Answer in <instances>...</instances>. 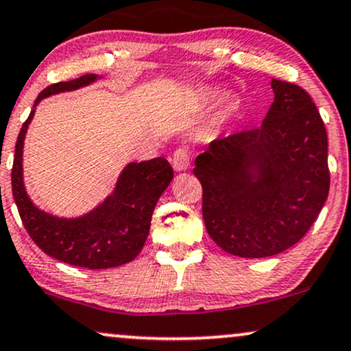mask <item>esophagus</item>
<instances>
[{
  "instance_id": "1",
  "label": "esophagus",
  "mask_w": 351,
  "mask_h": 351,
  "mask_svg": "<svg viewBox=\"0 0 351 351\" xmlns=\"http://www.w3.org/2000/svg\"><path fill=\"white\" fill-rule=\"evenodd\" d=\"M189 160H191V154L186 147H180L173 152L171 157V165L176 171H183L189 167Z\"/></svg>"
}]
</instances>
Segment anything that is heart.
<instances>
[{
    "label": "heart",
    "mask_w": 351,
    "mask_h": 351,
    "mask_svg": "<svg viewBox=\"0 0 351 351\" xmlns=\"http://www.w3.org/2000/svg\"><path fill=\"white\" fill-rule=\"evenodd\" d=\"M214 97H215V92L214 90L204 92V94H202V99L204 100H210V99H214Z\"/></svg>",
    "instance_id": "heart-1"
}]
</instances>
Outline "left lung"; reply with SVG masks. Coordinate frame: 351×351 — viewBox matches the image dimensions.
I'll return each mask as SVG.
<instances>
[{"mask_svg": "<svg viewBox=\"0 0 351 351\" xmlns=\"http://www.w3.org/2000/svg\"><path fill=\"white\" fill-rule=\"evenodd\" d=\"M263 124L212 141L196 158L207 233L239 257H269L308 233L330 186L327 131L311 95L272 79Z\"/></svg>", "mask_w": 351, "mask_h": 351, "instance_id": "8db88e82", "label": "left lung"}]
</instances>
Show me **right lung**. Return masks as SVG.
<instances>
[{"mask_svg": "<svg viewBox=\"0 0 351 351\" xmlns=\"http://www.w3.org/2000/svg\"><path fill=\"white\" fill-rule=\"evenodd\" d=\"M95 79V74H84L73 81L51 84L40 92L34 106L48 95L74 90ZM34 112L17 136L11 171L12 196L29 237L45 254L77 267L108 269L130 263L147 239L155 204L173 178L171 165L163 157L130 163L114 193L94 212L74 220L56 219L30 202L22 183V145Z\"/></svg>", "mask_w": 351, "mask_h": 351, "instance_id": "add662e5", "label": "right lung"}]
</instances>
